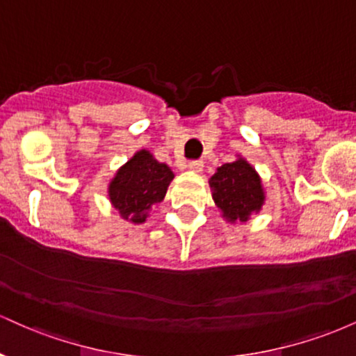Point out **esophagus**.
I'll use <instances>...</instances> for the list:
<instances>
[{"instance_id": "1", "label": "esophagus", "mask_w": 356, "mask_h": 356, "mask_svg": "<svg viewBox=\"0 0 356 356\" xmlns=\"http://www.w3.org/2000/svg\"><path fill=\"white\" fill-rule=\"evenodd\" d=\"M204 167V162L202 161H191L189 164H187V169L194 170V172H201Z\"/></svg>"}]
</instances>
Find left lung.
Listing matches in <instances>:
<instances>
[{"instance_id":"left-lung-1","label":"left lung","mask_w":356,"mask_h":356,"mask_svg":"<svg viewBox=\"0 0 356 356\" xmlns=\"http://www.w3.org/2000/svg\"><path fill=\"white\" fill-rule=\"evenodd\" d=\"M209 184L214 202L229 220H246L264 201L256 170L243 159L220 165Z\"/></svg>"}]
</instances>
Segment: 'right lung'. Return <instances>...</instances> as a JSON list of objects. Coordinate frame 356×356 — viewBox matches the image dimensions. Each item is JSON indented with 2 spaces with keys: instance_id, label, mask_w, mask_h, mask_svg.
<instances>
[{
  "instance_id": "right-lung-1",
  "label": "right lung",
  "mask_w": 356,
  "mask_h": 356,
  "mask_svg": "<svg viewBox=\"0 0 356 356\" xmlns=\"http://www.w3.org/2000/svg\"><path fill=\"white\" fill-rule=\"evenodd\" d=\"M172 179L169 167L155 161L147 150H140L110 182V201L124 219L144 222L145 211L164 199Z\"/></svg>"
}]
</instances>
